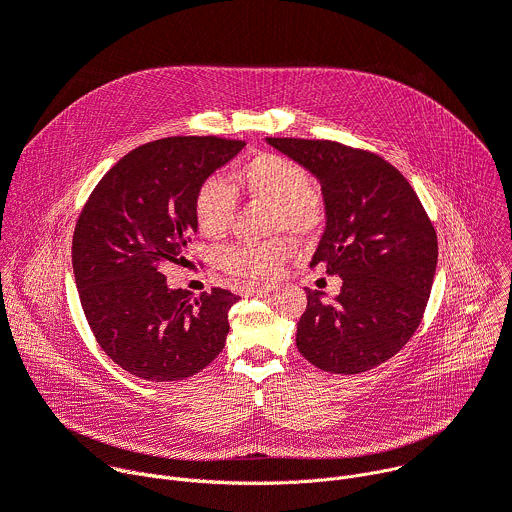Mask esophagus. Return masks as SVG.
Segmentation results:
<instances>
[{
	"instance_id": "1",
	"label": "esophagus",
	"mask_w": 512,
	"mask_h": 512,
	"mask_svg": "<svg viewBox=\"0 0 512 512\" xmlns=\"http://www.w3.org/2000/svg\"><path fill=\"white\" fill-rule=\"evenodd\" d=\"M277 285L275 283H255L249 287L251 294H269V291H275Z\"/></svg>"
}]
</instances>
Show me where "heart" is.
Listing matches in <instances>:
<instances>
[{
  "mask_svg": "<svg viewBox=\"0 0 512 512\" xmlns=\"http://www.w3.org/2000/svg\"><path fill=\"white\" fill-rule=\"evenodd\" d=\"M237 186L257 202L271 204L269 231H285L300 241L316 235L324 221V204L310 188L308 172L283 156L259 154L235 174ZM235 212V196L221 176L206 178L194 200L198 229L206 237L227 233ZM294 251L289 239L275 237L261 243H237L218 255L221 267L239 277L267 279Z\"/></svg>",
  "mask_w": 512,
  "mask_h": 512,
  "instance_id": "heart-1",
  "label": "heart"
}]
</instances>
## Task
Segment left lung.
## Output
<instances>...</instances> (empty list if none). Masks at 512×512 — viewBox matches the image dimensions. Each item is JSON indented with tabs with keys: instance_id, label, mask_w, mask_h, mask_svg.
Wrapping results in <instances>:
<instances>
[{
	"instance_id": "8db88e82",
	"label": "left lung",
	"mask_w": 512,
	"mask_h": 512,
	"mask_svg": "<svg viewBox=\"0 0 512 512\" xmlns=\"http://www.w3.org/2000/svg\"><path fill=\"white\" fill-rule=\"evenodd\" d=\"M265 141L318 180L326 227L310 265L342 279L332 302L306 287L298 350L326 373L371 371L409 342L423 318L435 231L409 182L383 158L336 141Z\"/></svg>"
}]
</instances>
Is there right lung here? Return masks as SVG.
<instances>
[{
  "label": "right lung",
  "mask_w": 512,
  "mask_h": 512,
  "mask_svg": "<svg viewBox=\"0 0 512 512\" xmlns=\"http://www.w3.org/2000/svg\"><path fill=\"white\" fill-rule=\"evenodd\" d=\"M243 148L194 135L145 143L105 174L81 212L72 237L81 304L99 346L133 377L182 381L225 348L239 296L214 287L192 298L168 287L162 269L188 261L196 192Z\"/></svg>",
  "instance_id": "right-lung-1"
}]
</instances>
